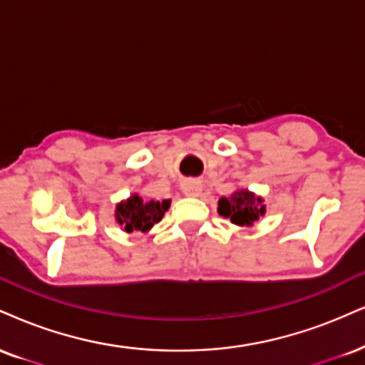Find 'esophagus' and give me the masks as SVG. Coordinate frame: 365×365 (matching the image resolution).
<instances>
[{
    "mask_svg": "<svg viewBox=\"0 0 365 365\" xmlns=\"http://www.w3.org/2000/svg\"><path fill=\"white\" fill-rule=\"evenodd\" d=\"M182 190L187 197H199L202 192V182H199V180H185L182 183Z\"/></svg>",
    "mask_w": 365,
    "mask_h": 365,
    "instance_id": "esophagus-1",
    "label": "esophagus"
}]
</instances>
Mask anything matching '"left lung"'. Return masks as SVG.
<instances>
[{
    "label": "left lung",
    "mask_w": 365,
    "mask_h": 365,
    "mask_svg": "<svg viewBox=\"0 0 365 365\" xmlns=\"http://www.w3.org/2000/svg\"><path fill=\"white\" fill-rule=\"evenodd\" d=\"M217 212L230 219L232 225L250 227L265 216L267 205L263 204L262 195H257L248 188H238L231 195L219 199Z\"/></svg>",
    "instance_id": "left-lung-1"
}]
</instances>
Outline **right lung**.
I'll list each match as a JSON object with an SVG mask.
<instances>
[{
    "label": "right lung",
    "instance_id": "right-lung-1",
    "mask_svg": "<svg viewBox=\"0 0 365 365\" xmlns=\"http://www.w3.org/2000/svg\"><path fill=\"white\" fill-rule=\"evenodd\" d=\"M171 200H144L139 194H133L115 205V221L125 232H148L158 225L170 209Z\"/></svg>",
    "mask_w": 365,
    "mask_h": 365
}]
</instances>
